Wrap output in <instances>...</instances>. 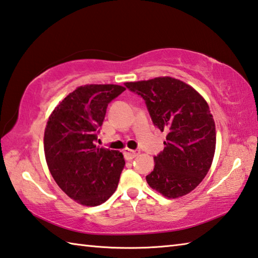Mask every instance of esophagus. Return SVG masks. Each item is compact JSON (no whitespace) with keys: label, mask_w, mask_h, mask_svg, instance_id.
Wrapping results in <instances>:
<instances>
[{"label":"esophagus","mask_w":258,"mask_h":258,"mask_svg":"<svg viewBox=\"0 0 258 258\" xmlns=\"http://www.w3.org/2000/svg\"><path fill=\"white\" fill-rule=\"evenodd\" d=\"M123 154H124V157H125L126 159L131 160V159L135 158V157H137L140 154V151H138V150H131V149H128V148H126V149H124Z\"/></svg>","instance_id":"34e87169"}]
</instances>
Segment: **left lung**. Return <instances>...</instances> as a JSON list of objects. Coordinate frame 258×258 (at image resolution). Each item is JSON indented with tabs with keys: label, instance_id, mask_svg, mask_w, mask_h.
<instances>
[{
	"label": "left lung",
	"instance_id": "left-lung-1",
	"mask_svg": "<svg viewBox=\"0 0 258 258\" xmlns=\"http://www.w3.org/2000/svg\"><path fill=\"white\" fill-rule=\"evenodd\" d=\"M145 99L154 124L167 132L147 182L166 198L197 187L211 168L216 148L215 121L206 100L194 87L169 76L125 83Z\"/></svg>",
	"mask_w": 258,
	"mask_h": 258
}]
</instances>
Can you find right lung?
I'll use <instances>...</instances> for the list:
<instances>
[{
  "label": "right lung",
  "instance_id": "right-lung-1",
  "mask_svg": "<svg viewBox=\"0 0 258 258\" xmlns=\"http://www.w3.org/2000/svg\"><path fill=\"white\" fill-rule=\"evenodd\" d=\"M115 84L78 86L47 119L44 154L56 184L83 206H99L111 197L125 166L124 156L95 145L108 103L124 92Z\"/></svg>",
  "mask_w": 258,
  "mask_h": 258
}]
</instances>
